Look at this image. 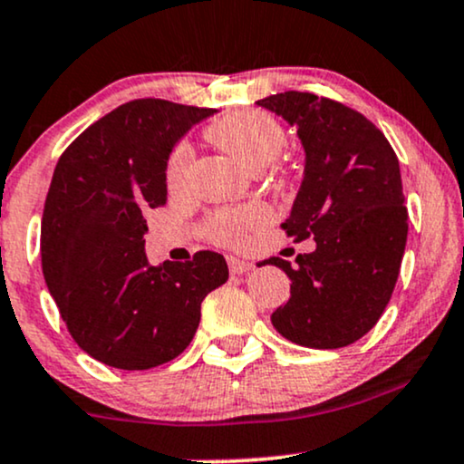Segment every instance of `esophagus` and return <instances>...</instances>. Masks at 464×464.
Segmentation results:
<instances>
[{
	"instance_id": "esophagus-1",
	"label": "esophagus",
	"mask_w": 464,
	"mask_h": 464,
	"mask_svg": "<svg viewBox=\"0 0 464 464\" xmlns=\"http://www.w3.org/2000/svg\"><path fill=\"white\" fill-rule=\"evenodd\" d=\"M227 266H230V274H234V276H243V274H249V271L254 269V265L249 263V260L234 258V256H230V258H227Z\"/></svg>"
}]
</instances>
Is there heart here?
<instances>
[{"label":"heart","mask_w":464,"mask_h":464,"mask_svg":"<svg viewBox=\"0 0 464 464\" xmlns=\"http://www.w3.org/2000/svg\"><path fill=\"white\" fill-rule=\"evenodd\" d=\"M210 143L230 154L249 171H260L280 156L285 150L286 134L271 114L260 111H241L223 117L208 128ZM193 167V150L182 143L173 150L167 165V184L171 190H179L187 184ZM269 217L265 206H247L237 212H219L208 221L210 238L219 243H243L256 227Z\"/></svg>","instance_id":"1"}]
</instances>
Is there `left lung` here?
<instances>
[{"label": "left lung", "instance_id": "8db88e82", "mask_svg": "<svg viewBox=\"0 0 464 464\" xmlns=\"http://www.w3.org/2000/svg\"><path fill=\"white\" fill-rule=\"evenodd\" d=\"M258 106L297 130L306 162L288 219L293 241L314 249L269 258L291 280V297L271 314L285 339L339 350L362 339L382 317L400 276L408 237L400 160L361 112L313 92L286 91Z\"/></svg>", "mask_w": 464, "mask_h": 464}]
</instances>
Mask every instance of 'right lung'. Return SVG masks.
<instances>
[{
  "mask_svg": "<svg viewBox=\"0 0 464 464\" xmlns=\"http://www.w3.org/2000/svg\"><path fill=\"white\" fill-rule=\"evenodd\" d=\"M215 108L134 100L86 128L53 169L41 223L47 288L73 341L108 367L143 372L193 341L226 258L150 265L143 212L167 201L173 147Z\"/></svg>",
  "mask_w": 464,
  "mask_h": 464,
  "instance_id": "right-lung-1",
  "label": "right lung"
}]
</instances>
